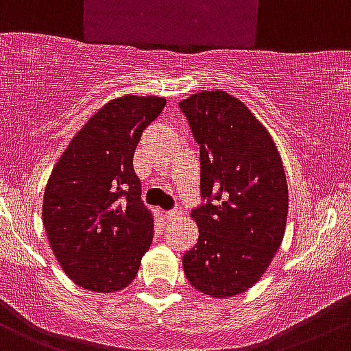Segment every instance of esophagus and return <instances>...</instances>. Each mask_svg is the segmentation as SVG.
Returning a JSON list of instances; mask_svg holds the SVG:
<instances>
[{
    "label": "esophagus",
    "instance_id": "obj_1",
    "mask_svg": "<svg viewBox=\"0 0 351 351\" xmlns=\"http://www.w3.org/2000/svg\"><path fill=\"white\" fill-rule=\"evenodd\" d=\"M182 217V212L179 208L176 210H170V212L165 213V219L169 220V222H172V220H179Z\"/></svg>",
    "mask_w": 351,
    "mask_h": 351
}]
</instances>
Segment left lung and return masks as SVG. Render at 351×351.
Segmentation results:
<instances>
[{"mask_svg": "<svg viewBox=\"0 0 351 351\" xmlns=\"http://www.w3.org/2000/svg\"><path fill=\"white\" fill-rule=\"evenodd\" d=\"M179 106L199 145L208 199L191 212L199 234L182 267L196 291L231 298L260 281L285 238V167L270 132L236 96L199 91Z\"/></svg>", "mask_w": 351, "mask_h": 351, "instance_id": "obj_1", "label": "left lung"}]
</instances>
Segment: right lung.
I'll list each match as a JSON object with an SVG mask.
<instances>
[{"instance_id":"right-lung-1","label":"right lung","mask_w":351,"mask_h":351,"mask_svg":"<svg viewBox=\"0 0 351 351\" xmlns=\"http://www.w3.org/2000/svg\"><path fill=\"white\" fill-rule=\"evenodd\" d=\"M162 96L125 95L103 105L62 153L43 198V223L56 262L81 288L113 293L134 281L153 241L132 158Z\"/></svg>"}]
</instances>
